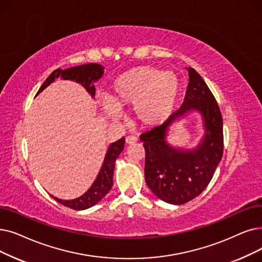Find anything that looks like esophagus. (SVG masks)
Returning <instances> with one entry per match:
<instances>
[{
	"mask_svg": "<svg viewBox=\"0 0 262 262\" xmlns=\"http://www.w3.org/2000/svg\"><path fill=\"white\" fill-rule=\"evenodd\" d=\"M125 142H126V144H133L135 142H137V138H136L135 136H127V137L125 138Z\"/></svg>",
	"mask_w": 262,
	"mask_h": 262,
	"instance_id": "esophagus-1",
	"label": "esophagus"
}]
</instances>
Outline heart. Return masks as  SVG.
I'll return each mask as SVG.
<instances>
[{
  "instance_id": "b5f03b06",
  "label": "heart",
  "mask_w": 262,
  "mask_h": 262,
  "mask_svg": "<svg viewBox=\"0 0 262 262\" xmlns=\"http://www.w3.org/2000/svg\"><path fill=\"white\" fill-rule=\"evenodd\" d=\"M180 89L172 73L149 65L134 67L113 81L112 101H104L103 109L110 119L117 120L121 107L134 106L135 118L141 125L157 126L171 116Z\"/></svg>"
}]
</instances>
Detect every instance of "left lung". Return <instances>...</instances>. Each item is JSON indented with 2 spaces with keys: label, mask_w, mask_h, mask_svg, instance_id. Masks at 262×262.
<instances>
[{
  "label": "left lung",
  "mask_w": 262,
  "mask_h": 262,
  "mask_svg": "<svg viewBox=\"0 0 262 262\" xmlns=\"http://www.w3.org/2000/svg\"><path fill=\"white\" fill-rule=\"evenodd\" d=\"M189 82L182 106L163 124L140 136L145 150L144 177L153 194L168 203L184 204L206 189L224 152L223 118L201 76L188 68ZM191 108L203 115L206 134L195 150H178L165 142L167 127Z\"/></svg>",
  "instance_id": "1"
}]
</instances>
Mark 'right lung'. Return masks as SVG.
I'll list each match as a JSON object with an SVG mask.
<instances>
[{"instance_id":"1","label":"right lung","mask_w":262,"mask_h":262,"mask_svg":"<svg viewBox=\"0 0 262 262\" xmlns=\"http://www.w3.org/2000/svg\"><path fill=\"white\" fill-rule=\"evenodd\" d=\"M103 74H104V67L99 64H94V63L67 68V70H61V68H58V70L52 72L50 76L46 79V81L42 83L36 95H38L43 89H46L51 82H53L56 78L62 77L63 79H67V80H74L78 83H81L83 88L88 91L89 94L93 97L95 94L94 82L97 81L99 78H101ZM124 143H125V139L121 138L118 141L110 144L100 171L96 180L94 181V183L90 187V189L85 192V194H83L81 197L73 199V200H62L55 197L53 198L59 203L63 204V206L74 210H85L93 207L94 204L99 202L107 195V192L112 187L113 171H115L116 159L118 158L120 153L123 151Z\"/></svg>"}]
</instances>
